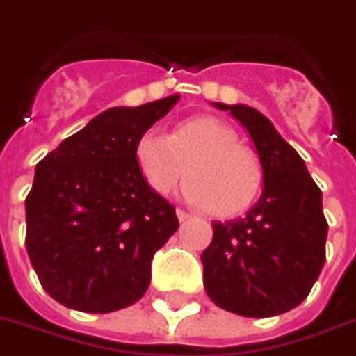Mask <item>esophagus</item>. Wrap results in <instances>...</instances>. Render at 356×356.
Segmentation results:
<instances>
[{
	"label": "esophagus",
	"mask_w": 356,
	"mask_h": 356,
	"mask_svg": "<svg viewBox=\"0 0 356 356\" xmlns=\"http://www.w3.org/2000/svg\"><path fill=\"white\" fill-rule=\"evenodd\" d=\"M176 216H178V219H180V223H186V221H189V219H191V216H189L186 210H181V208H178V210H176Z\"/></svg>",
	"instance_id": "esophagus-1"
}]
</instances>
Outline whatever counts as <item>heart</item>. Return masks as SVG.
Returning a JSON list of instances; mask_svg holds the SVG:
<instances>
[{
	"label": "heart",
	"mask_w": 356,
	"mask_h": 356,
	"mask_svg": "<svg viewBox=\"0 0 356 356\" xmlns=\"http://www.w3.org/2000/svg\"><path fill=\"white\" fill-rule=\"evenodd\" d=\"M135 161L148 188L168 195L186 172L181 197L213 216L244 212L257 197L263 168L236 131L212 116H195L170 135L148 129L135 146Z\"/></svg>",
	"instance_id": "b5f03b06"
}]
</instances>
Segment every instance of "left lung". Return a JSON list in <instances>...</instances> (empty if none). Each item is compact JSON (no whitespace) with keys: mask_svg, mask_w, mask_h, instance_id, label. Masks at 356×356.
Wrapping results in <instances>:
<instances>
[{"mask_svg":"<svg viewBox=\"0 0 356 356\" xmlns=\"http://www.w3.org/2000/svg\"><path fill=\"white\" fill-rule=\"evenodd\" d=\"M250 133L263 168V191L238 219L213 221L202 251L204 289L219 308L272 317L296 308L325 264L323 195L306 163L268 118L248 105L212 103Z\"/></svg>","mask_w":356,"mask_h":356,"instance_id":"obj_1","label":"left lung"}]
</instances>
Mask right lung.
I'll list each match as a JSON object with an SVG mask.
<instances>
[{
    "mask_svg": "<svg viewBox=\"0 0 356 356\" xmlns=\"http://www.w3.org/2000/svg\"><path fill=\"white\" fill-rule=\"evenodd\" d=\"M178 101L108 108L37 165L26 248L42 289L67 308L108 314L148 289L154 255L180 223L144 181L135 146Z\"/></svg>",
    "mask_w": 356,
    "mask_h": 356,
    "instance_id": "right-lung-1",
    "label": "right lung"
}]
</instances>
